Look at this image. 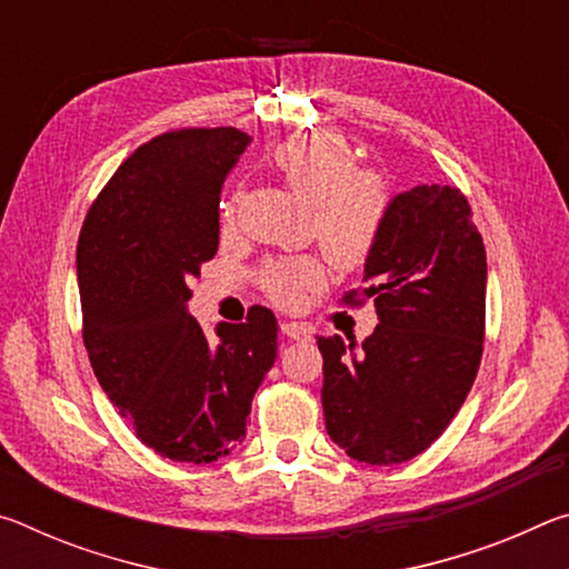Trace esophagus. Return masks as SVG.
Listing matches in <instances>:
<instances>
[{
    "label": "esophagus",
    "instance_id": "obj_1",
    "mask_svg": "<svg viewBox=\"0 0 569 569\" xmlns=\"http://www.w3.org/2000/svg\"><path fill=\"white\" fill-rule=\"evenodd\" d=\"M281 333L286 336V339H291V341L311 339V331H308L303 323H296V321H283L281 323Z\"/></svg>",
    "mask_w": 569,
    "mask_h": 569
}]
</instances>
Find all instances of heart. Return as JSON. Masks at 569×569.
<instances>
[{
  "mask_svg": "<svg viewBox=\"0 0 569 569\" xmlns=\"http://www.w3.org/2000/svg\"><path fill=\"white\" fill-rule=\"evenodd\" d=\"M273 170L303 200L311 203L313 236L339 268H356L377 250L391 213V190L377 170L356 168V150L339 132L316 130L286 138L271 150ZM243 190L223 206L230 223ZM323 281V266L311 256L271 263L263 288L278 306L291 308L303 291Z\"/></svg>",
  "mask_w": 569,
  "mask_h": 569,
  "instance_id": "obj_1",
  "label": "heart"
}]
</instances>
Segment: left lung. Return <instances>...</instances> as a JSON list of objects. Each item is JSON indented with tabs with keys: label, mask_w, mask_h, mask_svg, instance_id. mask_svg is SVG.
Returning <instances> with one entry per match:
<instances>
[{
	"label": "left lung",
	"mask_w": 569,
	"mask_h": 569,
	"mask_svg": "<svg viewBox=\"0 0 569 569\" xmlns=\"http://www.w3.org/2000/svg\"><path fill=\"white\" fill-rule=\"evenodd\" d=\"M379 323L361 346L319 336L326 431L366 465H401L435 445L461 409L485 349L487 253L465 192L417 186L391 200L363 266Z\"/></svg>",
	"instance_id": "obj_1"
}]
</instances>
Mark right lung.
I'll use <instances>...</instances> for the list:
<instances>
[{
    "label": "right lung",
    "mask_w": 569,
    "mask_h": 569,
    "mask_svg": "<svg viewBox=\"0 0 569 569\" xmlns=\"http://www.w3.org/2000/svg\"><path fill=\"white\" fill-rule=\"evenodd\" d=\"M250 138L186 128L140 146L102 188L77 240L82 339L102 391L142 445L210 465L246 437L278 351L273 311L208 336L188 281L218 250L223 180Z\"/></svg>",
    "instance_id": "1"
}]
</instances>
